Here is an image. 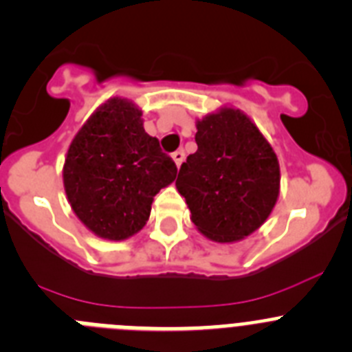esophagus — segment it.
Instances as JSON below:
<instances>
[{"label":"esophagus","instance_id":"34e87169","mask_svg":"<svg viewBox=\"0 0 352 352\" xmlns=\"http://www.w3.org/2000/svg\"><path fill=\"white\" fill-rule=\"evenodd\" d=\"M184 157H186V154H184V151H175V153L172 154V160L175 161L177 168H180V165H182Z\"/></svg>","mask_w":352,"mask_h":352}]
</instances>
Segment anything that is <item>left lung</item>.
Returning <instances> with one entry per match:
<instances>
[{
    "instance_id": "1",
    "label": "left lung",
    "mask_w": 352,
    "mask_h": 352,
    "mask_svg": "<svg viewBox=\"0 0 352 352\" xmlns=\"http://www.w3.org/2000/svg\"><path fill=\"white\" fill-rule=\"evenodd\" d=\"M198 151L177 177L196 229L217 243H234L257 231L280 196V163L254 121L221 107L196 121Z\"/></svg>"
}]
</instances>
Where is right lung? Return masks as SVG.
<instances>
[{
    "label": "right lung",
    "mask_w": 352,
    "mask_h": 352,
    "mask_svg": "<svg viewBox=\"0 0 352 352\" xmlns=\"http://www.w3.org/2000/svg\"><path fill=\"white\" fill-rule=\"evenodd\" d=\"M62 177L78 219L98 238L121 241L146 226L154 196L175 180L177 166L146 133L142 111L113 97L74 135Z\"/></svg>",
    "instance_id": "right-lung-1"
}]
</instances>
